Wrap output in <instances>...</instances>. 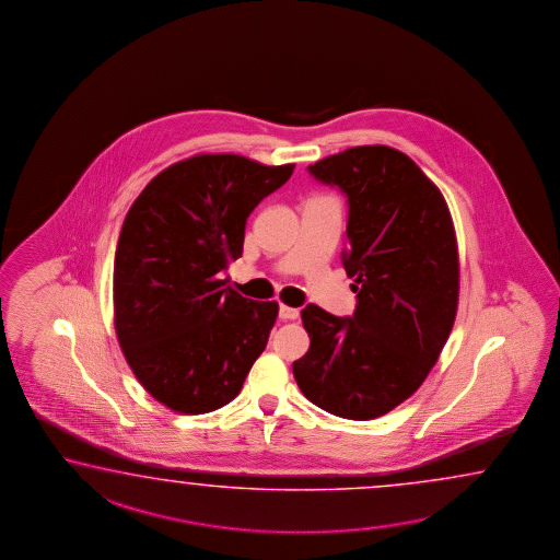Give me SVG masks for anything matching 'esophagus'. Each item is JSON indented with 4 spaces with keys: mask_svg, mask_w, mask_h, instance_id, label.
Listing matches in <instances>:
<instances>
[{
    "mask_svg": "<svg viewBox=\"0 0 560 560\" xmlns=\"http://www.w3.org/2000/svg\"><path fill=\"white\" fill-rule=\"evenodd\" d=\"M279 317L283 320L298 319L299 308L289 307V305H281V307H279Z\"/></svg>",
    "mask_w": 560,
    "mask_h": 560,
    "instance_id": "esophagus-1",
    "label": "esophagus"
}]
</instances>
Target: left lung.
<instances>
[{
  "instance_id": "left-lung-1",
  "label": "left lung",
  "mask_w": 560,
  "mask_h": 560,
  "mask_svg": "<svg viewBox=\"0 0 560 560\" xmlns=\"http://www.w3.org/2000/svg\"><path fill=\"white\" fill-rule=\"evenodd\" d=\"M347 195L345 271L351 317L301 311L308 351L299 388L323 411L369 421L409 399L431 373L458 305V252L445 197L419 165L387 145H361L308 165Z\"/></svg>"
}]
</instances>
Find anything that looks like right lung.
<instances>
[{"label":"right lung","instance_id":"add662e5","mask_svg":"<svg viewBox=\"0 0 560 560\" xmlns=\"http://www.w3.org/2000/svg\"><path fill=\"white\" fill-rule=\"evenodd\" d=\"M293 170L201 153L155 175L129 207L115 252V332L133 375L167 409L228 405L265 351L279 305L243 298L221 275L243 253L253 209Z\"/></svg>","mask_w":560,"mask_h":560}]
</instances>
